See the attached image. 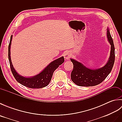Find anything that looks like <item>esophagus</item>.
Listing matches in <instances>:
<instances>
[{"label":"esophagus","instance_id":"obj_1","mask_svg":"<svg viewBox=\"0 0 122 122\" xmlns=\"http://www.w3.org/2000/svg\"><path fill=\"white\" fill-rule=\"evenodd\" d=\"M71 54L69 51H66L64 54V57L66 60H69L71 58Z\"/></svg>","mask_w":122,"mask_h":122}]
</instances>
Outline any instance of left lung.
<instances>
[{"label": "left lung", "mask_w": 122, "mask_h": 122, "mask_svg": "<svg viewBox=\"0 0 122 122\" xmlns=\"http://www.w3.org/2000/svg\"><path fill=\"white\" fill-rule=\"evenodd\" d=\"M107 38L111 45L110 56L108 60L102 68L92 69L76 60L70 59L73 64V69L71 74V80L75 84L81 86H95L101 83L110 73L114 63L115 48L109 28H107Z\"/></svg>", "instance_id": "8db88e82"}]
</instances>
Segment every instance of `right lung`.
<instances>
[{"mask_svg": "<svg viewBox=\"0 0 122 122\" xmlns=\"http://www.w3.org/2000/svg\"><path fill=\"white\" fill-rule=\"evenodd\" d=\"M12 35L11 36L8 46V59L10 68L13 76L17 81L24 86L31 89H40L45 87L50 83L54 71L62 64L64 61L63 56L60 57L52 61L39 73L31 77H25L17 73L12 65L10 56V47H11Z\"/></svg>", "mask_w": 122, "mask_h": 122, "instance_id": "obj_1", "label": "right lung"}]
</instances>
